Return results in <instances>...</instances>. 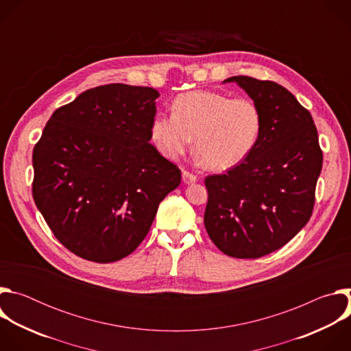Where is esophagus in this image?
<instances>
[{"label": "esophagus", "instance_id": "esophagus-1", "mask_svg": "<svg viewBox=\"0 0 351 351\" xmlns=\"http://www.w3.org/2000/svg\"><path fill=\"white\" fill-rule=\"evenodd\" d=\"M182 180H183L186 184H189V183L195 182V180H197V176H195L194 173L189 172V171H183V172H182Z\"/></svg>", "mask_w": 351, "mask_h": 351}]
</instances>
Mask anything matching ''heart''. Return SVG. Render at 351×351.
Wrapping results in <instances>:
<instances>
[{
    "label": "heart",
    "instance_id": "b5f03b06",
    "mask_svg": "<svg viewBox=\"0 0 351 351\" xmlns=\"http://www.w3.org/2000/svg\"><path fill=\"white\" fill-rule=\"evenodd\" d=\"M171 114H157L149 136L158 152L176 160L190 147L206 167L229 169L244 161L256 148L263 132V112L253 98L210 90H191L179 94Z\"/></svg>",
    "mask_w": 351,
    "mask_h": 351
}]
</instances>
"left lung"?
Here are the masks:
<instances>
[{"mask_svg":"<svg viewBox=\"0 0 351 351\" xmlns=\"http://www.w3.org/2000/svg\"><path fill=\"white\" fill-rule=\"evenodd\" d=\"M263 112L260 140L244 161L204 179V225L229 257L260 258L290 241L310 221L322 149L313 117L283 86L232 76Z\"/></svg>","mask_w":351,"mask_h":351,"instance_id":"8db88e82","label":"left lung"}]
</instances>
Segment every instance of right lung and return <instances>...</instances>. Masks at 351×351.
I'll use <instances>...</instances> for the list:
<instances>
[{"mask_svg": "<svg viewBox=\"0 0 351 351\" xmlns=\"http://www.w3.org/2000/svg\"><path fill=\"white\" fill-rule=\"evenodd\" d=\"M153 87L112 83L60 107L33 148V198L71 253L114 263L147 236L180 169L149 144Z\"/></svg>", "mask_w": 351, "mask_h": 351, "instance_id": "obj_1", "label": "right lung"}]
</instances>
